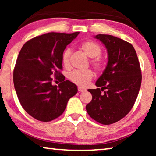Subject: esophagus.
Segmentation results:
<instances>
[{
  "mask_svg": "<svg viewBox=\"0 0 156 156\" xmlns=\"http://www.w3.org/2000/svg\"><path fill=\"white\" fill-rule=\"evenodd\" d=\"M78 91H80V92H84V91H86V89H84V88H82V87H79Z\"/></svg>",
  "mask_w": 156,
  "mask_h": 156,
  "instance_id": "1",
  "label": "esophagus"
}]
</instances>
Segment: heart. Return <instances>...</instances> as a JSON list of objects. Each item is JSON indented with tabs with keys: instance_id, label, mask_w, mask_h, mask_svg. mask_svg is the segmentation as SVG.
<instances>
[{
	"instance_id": "1",
	"label": "heart",
	"mask_w": 156,
	"mask_h": 156,
	"mask_svg": "<svg viewBox=\"0 0 156 156\" xmlns=\"http://www.w3.org/2000/svg\"><path fill=\"white\" fill-rule=\"evenodd\" d=\"M81 48L84 50L87 56L91 57L92 59L91 62L96 69H99L103 66V60L99 56L101 53V48L97 42L92 40H88L82 42L81 44ZM72 53L71 48H68L64 51L62 60L63 65L65 67L69 66V58ZM94 76L93 72L90 69L87 70H74L69 74L68 78L77 86L84 87H86L89 82L92 80Z\"/></svg>"
}]
</instances>
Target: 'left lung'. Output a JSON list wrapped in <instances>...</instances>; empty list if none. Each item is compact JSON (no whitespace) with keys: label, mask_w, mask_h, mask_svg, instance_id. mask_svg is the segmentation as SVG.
I'll use <instances>...</instances> for the list:
<instances>
[{"label":"left lung","mask_w":156,"mask_h":156,"mask_svg":"<svg viewBox=\"0 0 156 156\" xmlns=\"http://www.w3.org/2000/svg\"><path fill=\"white\" fill-rule=\"evenodd\" d=\"M94 37L105 46L108 62L96 82L101 88L88 89L92 99L86 109L94 120L108 125L123 119L133 106L141 84V71L135 49L129 42L110 35Z\"/></svg>","instance_id":"1"}]
</instances>
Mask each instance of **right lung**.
Returning a JSON list of instances; mask_svg holds the SVG:
<instances>
[{
	"label": "right lung",
	"mask_w": 156,
	"mask_h": 156,
	"mask_svg": "<svg viewBox=\"0 0 156 156\" xmlns=\"http://www.w3.org/2000/svg\"><path fill=\"white\" fill-rule=\"evenodd\" d=\"M79 32L49 33L25 42L19 52L13 72V82L19 101L27 114L48 122L59 117L69 99L77 93V87L59 72L66 47ZM60 77L58 86L51 84L52 76Z\"/></svg>",
	"instance_id": "right-lung-1"
}]
</instances>
